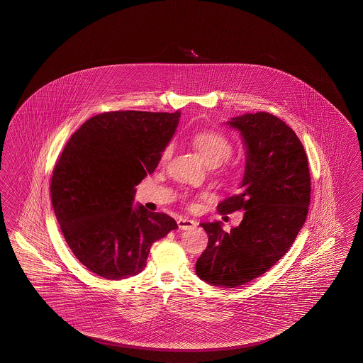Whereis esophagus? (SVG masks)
<instances>
[{
    "label": "esophagus",
    "instance_id": "34e87169",
    "mask_svg": "<svg viewBox=\"0 0 363 363\" xmlns=\"http://www.w3.org/2000/svg\"><path fill=\"white\" fill-rule=\"evenodd\" d=\"M177 223L181 230H190V229H194L198 225L197 220H189V218H178Z\"/></svg>",
    "mask_w": 363,
    "mask_h": 363
}]
</instances>
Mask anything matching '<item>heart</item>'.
Segmentation results:
<instances>
[{"label":"heart","mask_w":363,"mask_h":363,"mask_svg":"<svg viewBox=\"0 0 363 363\" xmlns=\"http://www.w3.org/2000/svg\"><path fill=\"white\" fill-rule=\"evenodd\" d=\"M191 143L205 164L209 166H218L226 161L234 152V143L230 138L217 130H201L191 137ZM173 154V143H167L162 150V161H167ZM226 173L231 176H237L240 173V167L237 165H229Z\"/></svg>","instance_id":"b5f03b06"}]
</instances>
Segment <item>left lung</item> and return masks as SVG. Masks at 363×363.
<instances>
[{"label":"left lung","mask_w":363,"mask_h":363,"mask_svg":"<svg viewBox=\"0 0 363 363\" xmlns=\"http://www.w3.org/2000/svg\"><path fill=\"white\" fill-rule=\"evenodd\" d=\"M228 123L243 137L246 167L240 193L217 209L245 214L229 233L220 222L201 223L209 243L196 273L210 285L238 287L266 273L291 247L308 217L311 179L303 145L282 120L259 111Z\"/></svg>","instance_id":"1"}]
</instances>
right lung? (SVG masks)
Wrapping results in <instances>:
<instances>
[{
  "instance_id": "1",
  "label": "right lung",
  "mask_w": 363,
  "mask_h": 363,
  "mask_svg": "<svg viewBox=\"0 0 363 363\" xmlns=\"http://www.w3.org/2000/svg\"><path fill=\"white\" fill-rule=\"evenodd\" d=\"M178 120L179 111H106L66 143L52 203L67 246L94 274L118 281L141 273L154 242L178 229L165 213L133 208L135 186L153 173Z\"/></svg>"
}]
</instances>
